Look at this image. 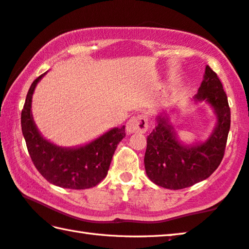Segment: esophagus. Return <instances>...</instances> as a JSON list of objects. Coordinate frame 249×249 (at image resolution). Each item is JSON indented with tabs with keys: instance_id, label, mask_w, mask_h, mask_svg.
I'll list each match as a JSON object with an SVG mask.
<instances>
[{
	"instance_id": "34e87169",
	"label": "esophagus",
	"mask_w": 249,
	"mask_h": 249,
	"mask_svg": "<svg viewBox=\"0 0 249 249\" xmlns=\"http://www.w3.org/2000/svg\"><path fill=\"white\" fill-rule=\"evenodd\" d=\"M148 129V120L144 114H137L133 117L126 124V130L128 134L132 133H146Z\"/></svg>"
}]
</instances>
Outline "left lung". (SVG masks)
<instances>
[{
  "instance_id": "8db88e82",
  "label": "left lung",
  "mask_w": 249,
  "mask_h": 249,
  "mask_svg": "<svg viewBox=\"0 0 249 249\" xmlns=\"http://www.w3.org/2000/svg\"><path fill=\"white\" fill-rule=\"evenodd\" d=\"M196 101H207L215 111L218 123L205 142L194 146L180 143L168 117H157L155 129L147 138L144 169L148 178L158 186L182 189L206 179L218 169L224 157L231 126V110L222 83L209 65Z\"/></svg>"
}]
</instances>
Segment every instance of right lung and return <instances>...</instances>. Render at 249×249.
Masks as SVG:
<instances>
[{"mask_svg": "<svg viewBox=\"0 0 249 249\" xmlns=\"http://www.w3.org/2000/svg\"><path fill=\"white\" fill-rule=\"evenodd\" d=\"M44 75L31 84L21 111V130L31 161L39 173L56 186L71 189L96 186L107 174L117 144L126 135L125 126L113 128L78 148H62L48 142L36 127L31 114L34 90Z\"/></svg>", "mask_w": 249, "mask_h": 249, "instance_id": "obj_1", "label": "right lung"}]
</instances>
